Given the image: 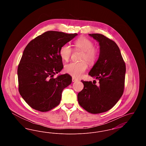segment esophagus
I'll list each match as a JSON object with an SVG mask.
<instances>
[{
	"instance_id": "34e87169",
	"label": "esophagus",
	"mask_w": 146,
	"mask_h": 146,
	"mask_svg": "<svg viewBox=\"0 0 146 146\" xmlns=\"http://www.w3.org/2000/svg\"><path fill=\"white\" fill-rule=\"evenodd\" d=\"M78 79H76V78H72V82H76V81H78Z\"/></svg>"
}]
</instances>
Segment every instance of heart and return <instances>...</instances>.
Here are the masks:
<instances>
[{
  "mask_svg": "<svg viewBox=\"0 0 146 146\" xmlns=\"http://www.w3.org/2000/svg\"><path fill=\"white\" fill-rule=\"evenodd\" d=\"M74 46L77 49L83 51L81 56V60H86L91 64H93L97 61L98 51L94 46V43L91 39L80 37L74 42ZM73 52L72 48L68 44H64L60 49V55L63 60L68 61ZM88 68V63L85 61L79 62H71L64 67V71L74 78H80Z\"/></svg>",
  "mask_w": 146,
  "mask_h": 146,
  "instance_id": "1",
  "label": "heart"
}]
</instances>
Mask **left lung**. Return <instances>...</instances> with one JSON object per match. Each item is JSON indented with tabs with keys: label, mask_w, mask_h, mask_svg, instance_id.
Returning a JSON list of instances; mask_svg holds the SVG:
<instances>
[{
	"label": "left lung",
	"mask_w": 146,
	"mask_h": 146,
	"mask_svg": "<svg viewBox=\"0 0 146 146\" xmlns=\"http://www.w3.org/2000/svg\"><path fill=\"white\" fill-rule=\"evenodd\" d=\"M99 42L100 52L89 75L99 80H82L84 88L78 94L79 104L86 111L98 114L108 111L123 95L125 86L126 66L117 44L98 33L89 34Z\"/></svg>",
	"instance_id": "1"
}]
</instances>
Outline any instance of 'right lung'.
Returning a JSON list of instances; mask_svg holds the SVG:
<instances>
[{
    "label": "right lung",
    "instance_id": "1",
    "mask_svg": "<svg viewBox=\"0 0 146 146\" xmlns=\"http://www.w3.org/2000/svg\"><path fill=\"white\" fill-rule=\"evenodd\" d=\"M78 34L47 31L26 46L17 68L19 91L33 109L45 112L60 103L62 92L72 83L68 74L54 76L63 68L60 49Z\"/></svg>",
    "mask_w": 146,
    "mask_h": 146
}]
</instances>
